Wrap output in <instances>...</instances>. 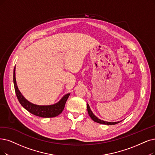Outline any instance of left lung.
I'll return each instance as SVG.
<instances>
[{"instance_id":"8db88e82","label":"left lung","mask_w":155,"mask_h":155,"mask_svg":"<svg viewBox=\"0 0 155 155\" xmlns=\"http://www.w3.org/2000/svg\"><path fill=\"white\" fill-rule=\"evenodd\" d=\"M87 110H88V113L89 116L91 117V118L94 120L95 122L101 123V124H104V125H115L117 124V123H120V121H117V122H108V121H104L103 120H101L100 119H98L97 116H95L94 113H92V111L91 110L89 105L87 104Z\"/></svg>"}]
</instances>
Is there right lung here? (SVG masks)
Returning a JSON list of instances; mask_svg holds the SVG:
<instances>
[{"instance_id":"1","label":"right lung","mask_w":155,"mask_h":155,"mask_svg":"<svg viewBox=\"0 0 155 155\" xmlns=\"http://www.w3.org/2000/svg\"><path fill=\"white\" fill-rule=\"evenodd\" d=\"M13 82L16 97L21 106L30 113L42 117H53L61 114L65 107V105L67 99L70 95V94L65 95L58 103L53 105H50V106H38V105L28 102L27 99L25 98L19 90H18L15 78V67L14 68L13 72Z\"/></svg>"}]
</instances>
